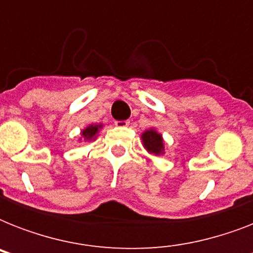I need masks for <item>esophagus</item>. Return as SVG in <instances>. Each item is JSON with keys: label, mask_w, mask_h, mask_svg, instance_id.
<instances>
[{"label": "esophagus", "mask_w": 253, "mask_h": 253, "mask_svg": "<svg viewBox=\"0 0 253 253\" xmlns=\"http://www.w3.org/2000/svg\"><path fill=\"white\" fill-rule=\"evenodd\" d=\"M115 126H118V127H126L130 125V122L128 121H115Z\"/></svg>", "instance_id": "obj_1"}]
</instances>
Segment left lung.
I'll return each instance as SVG.
<instances>
[{
  "instance_id": "obj_1",
  "label": "left lung",
  "mask_w": 253,
  "mask_h": 253,
  "mask_svg": "<svg viewBox=\"0 0 253 253\" xmlns=\"http://www.w3.org/2000/svg\"><path fill=\"white\" fill-rule=\"evenodd\" d=\"M143 142H144V147L147 150L152 152L155 155H160L164 150V144H163L162 135L158 134L155 130L146 131L142 136Z\"/></svg>"
}]
</instances>
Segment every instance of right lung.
Returning a JSON list of instances; mask_svg holds the SVG:
<instances>
[{"mask_svg":"<svg viewBox=\"0 0 253 253\" xmlns=\"http://www.w3.org/2000/svg\"><path fill=\"white\" fill-rule=\"evenodd\" d=\"M98 128L99 126H89L87 128H85L84 131H83V136H84V139H86V140H89V139L94 138V135L98 132Z\"/></svg>","mask_w":253,"mask_h":253,"instance_id":"add662e5","label":"right lung"}]
</instances>
